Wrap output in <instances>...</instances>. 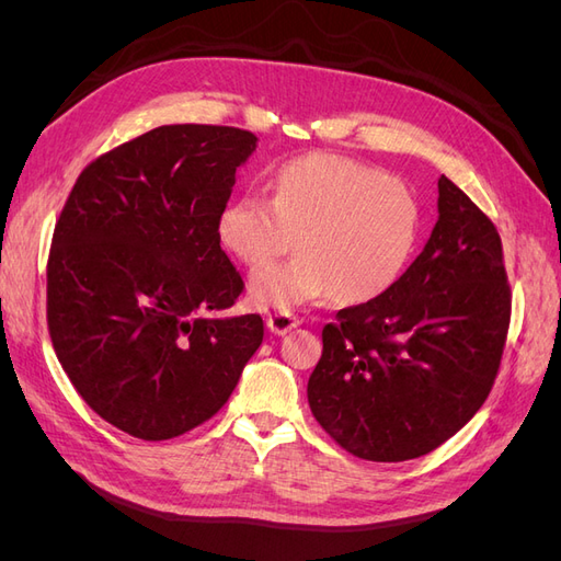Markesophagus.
Masks as SVG:
<instances>
[{
	"mask_svg": "<svg viewBox=\"0 0 561 561\" xmlns=\"http://www.w3.org/2000/svg\"><path fill=\"white\" fill-rule=\"evenodd\" d=\"M299 318L290 311H276V313H268L266 318V328L274 332V334H287L290 330H295L299 325Z\"/></svg>",
	"mask_w": 561,
	"mask_h": 561,
	"instance_id": "34e87169",
	"label": "esophagus"
}]
</instances>
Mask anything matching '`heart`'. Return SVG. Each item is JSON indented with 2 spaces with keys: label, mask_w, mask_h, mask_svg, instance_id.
<instances>
[{
  "label": "heart",
  "mask_w": 561,
  "mask_h": 561,
  "mask_svg": "<svg viewBox=\"0 0 561 561\" xmlns=\"http://www.w3.org/2000/svg\"><path fill=\"white\" fill-rule=\"evenodd\" d=\"M421 225L416 196L393 175L318 151L283 163L268 196L231 198L217 233L248 266L265 264L298 239L295 261L250 276L257 307L287 311L332 295L342 304L381 297L410 266Z\"/></svg>",
  "instance_id": "1"
}]
</instances>
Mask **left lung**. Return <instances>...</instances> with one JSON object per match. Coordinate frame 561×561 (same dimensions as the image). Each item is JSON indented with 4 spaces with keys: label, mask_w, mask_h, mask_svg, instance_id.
Masks as SVG:
<instances>
[{
    "label": "left lung",
    "mask_w": 561,
    "mask_h": 561,
    "mask_svg": "<svg viewBox=\"0 0 561 561\" xmlns=\"http://www.w3.org/2000/svg\"><path fill=\"white\" fill-rule=\"evenodd\" d=\"M419 257L381 297L322 328L316 421L346 451L398 463L461 431L499 375L511 285L494 222L449 178Z\"/></svg>",
    "instance_id": "8db88e82"
}]
</instances>
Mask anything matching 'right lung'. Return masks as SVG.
<instances>
[{"label":"right lung","mask_w":561,"mask_h":561,"mask_svg":"<svg viewBox=\"0 0 561 561\" xmlns=\"http://www.w3.org/2000/svg\"><path fill=\"white\" fill-rule=\"evenodd\" d=\"M257 147L231 126H159L81 171L54 231L46 318L58 360L95 414L171 439L222 410L260 348L257 313L217 219Z\"/></svg>","instance_id":"1"}]
</instances>
